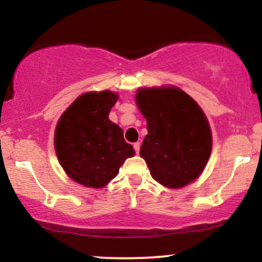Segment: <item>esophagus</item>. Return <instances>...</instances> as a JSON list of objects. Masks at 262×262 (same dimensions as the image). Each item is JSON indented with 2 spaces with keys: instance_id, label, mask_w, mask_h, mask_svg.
Wrapping results in <instances>:
<instances>
[{
  "instance_id": "1",
  "label": "esophagus",
  "mask_w": 262,
  "mask_h": 262,
  "mask_svg": "<svg viewBox=\"0 0 262 262\" xmlns=\"http://www.w3.org/2000/svg\"><path fill=\"white\" fill-rule=\"evenodd\" d=\"M134 150L137 154H139V150H140V143H134Z\"/></svg>"
}]
</instances>
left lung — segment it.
Listing matches in <instances>:
<instances>
[{"instance_id":"1","label":"left lung","mask_w":262,"mask_h":262,"mask_svg":"<svg viewBox=\"0 0 262 262\" xmlns=\"http://www.w3.org/2000/svg\"><path fill=\"white\" fill-rule=\"evenodd\" d=\"M135 101L148 129L140 156L152 179L169 188L193 182L212 152L209 123L197 102L173 86L140 89Z\"/></svg>"}]
</instances>
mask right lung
Here are the masks:
<instances>
[{"label": "right lung", "instance_id": "add662e5", "mask_svg": "<svg viewBox=\"0 0 262 262\" xmlns=\"http://www.w3.org/2000/svg\"><path fill=\"white\" fill-rule=\"evenodd\" d=\"M114 92H87L77 97L56 124L54 146L70 179L85 187L102 188L118 173L125 159L135 154L122 128L110 121Z\"/></svg>", "mask_w": 262, "mask_h": 262}]
</instances>
